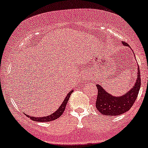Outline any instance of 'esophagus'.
<instances>
[{
	"mask_svg": "<svg viewBox=\"0 0 148 148\" xmlns=\"http://www.w3.org/2000/svg\"><path fill=\"white\" fill-rule=\"evenodd\" d=\"M83 79H88V76L86 75V74H83Z\"/></svg>",
	"mask_w": 148,
	"mask_h": 148,
	"instance_id": "34e87169",
	"label": "esophagus"
}]
</instances>
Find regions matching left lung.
Masks as SVG:
<instances>
[{
	"mask_svg": "<svg viewBox=\"0 0 148 148\" xmlns=\"http://www.w3.org/2000/svg\"><path fill=\"white\" fill-rule=\"evenodd\" d=\"M124 45L127 46V43L123 42ZM98 95L96 101V108L102 114L118 116L130 110L132 106L136 101L140 87V73L138 67V75L136 81L132 88L127 93L122 97H114L108 94L101 85H97Z\"/></svg>",
	"mask_w": 148,
	"mask_h": 148,
	"instance_id": "1",
	"label": "left lung"
}]
</instances>
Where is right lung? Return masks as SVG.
Here are the masks:
<instances>
[{"label":"right lung","instance_id":"add662e5","mask_svg":"<svg viewBox=\"0 0 148 148\" xmlns=\"http://www.w3.org/2000/svg\"><path fill=\"white\" fill-rule=\"evenodd\" d=\"M72 92L73 91L72 90L70 92H69V94L67 95L66 98L64 99L63 103H62L61 106L59 107V109L57 110L54 113L52 114L47 116H45V117H40V118H39V117H32L29 115H27V116L29 117L31 120L35 121H38V122H49V121H51L56 120V119H57L58 117H60V116L63 114L64 110L65 109V107L67 106V103L68 102V100L69 97H70V95L72 94Z\"/></svg>","mask_w":148,"mask_h":148}]
</instances>
